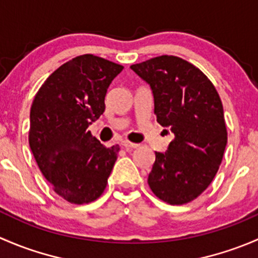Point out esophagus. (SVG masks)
Returning a JSON list of instances; mask_svg holds the SVG:
<instances>
[{"mask_svg":"<svg viewBox=\"0 0 258 258\" xmlns=\"http://www.w3.org/2000/svg\"><path fill=\"white\" fill-rule=\"evenodd\" d=\"M121 145L126 148H137L140 146L139 144H132V142L130 141H122Z\"/></svg>","mask_w":258,"mask_h":258,"instance_id":"obj_1","label":"esophagus"}]
</instances>
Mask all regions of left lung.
<instances>
[{
	"instance_id": "1",
	"label": "left lung",
	"mask_w": 258,
	"mask_h": 258,
	"mask_svg": "<svg viewBox=\"0 0 258 258\" xmlns=\"http://www.w3.org/2000/svg\"><path fill=\"white\" fill-rule=\"evenodd\" d=\"M131 70L150 85L158 123L175 135L166 152L155 153L148 186L170 205L191 202L210 186L227 145L220 96L197 67L179 57H155Z\"/></svg>"
}]
</instances>
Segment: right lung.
Returning <instances> with one entry per match:
<instances>
[{"instance_id":"1","label":"right lung","mask_w":258,"mask_h":258,"mask_svg":"<svg viewBox=\"0 0 258 258\" xmlns=\"http://www.w3.org/2000/svg\"><path fill=\"white\" fill-rule=\"evenodd\" d=\"M123 70L93 54L66 62L45 81L30 112L31 151L54 192L71 204L105 191L119 146L105 147L87 127L105 111V96Z\"/></svg>"}]
</instances>
